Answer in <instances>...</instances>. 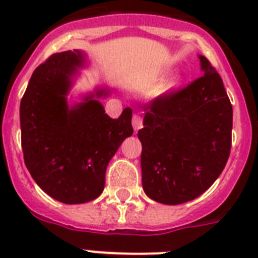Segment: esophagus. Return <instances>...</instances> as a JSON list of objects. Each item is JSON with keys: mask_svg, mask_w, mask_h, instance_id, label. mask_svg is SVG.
<instances>
[{"mask_svg": "<svg viewBox=\"0 0 258 258\" xmlns=\"http://www.w3.org/2000/svg\"><path fill=\"white\" fill-rule=\"evenodd\" d=\"M133 127L135 131H138V130H140L143 127V118L142 115H139V114H134L133 116Z\"/></svg>", "mask_w": 258, "mask_h": 258, "instance_id": "1", "label": "esophagus"}]
</instances>
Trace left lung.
I'll return each instance as SVG.
<instances>
[{
  "label": "left lung",
  "instance_id": "8db88e82",
  "mask_svg": "<svg viewBox=\"0 0 258 258\" xmlns=\"http://www.w3.org/2000/svg\"><path fill=\"white\" fill-rule=\"evenodd\" d=\"M205 75L144 106L142 182L164 205L196 199L220 176L231 152L232 105L222 77L199 56Z\"/></svg>",
  "mask_w": 258,
  "mask_h": 258
}]
</instances>
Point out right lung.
<instances>
[{
	"label": "right lung",
	"instance_id": "1",
	"mask_svg": "<svg viewBox=\"0 0 258 258\" xmlns=\"http://www.w3.org/2000/svg\"><path fill=\"white\" fill-rule=\"evenodd\" d=\"M81 52L53 53L34 71L21 101V140L25 164L39 187L59 202L85 203L101 196L107 164L134 133L133 110L118 119L85 98L69 110L66 94ZM103 90L97 93L101 97Z\"/></svg>",
	"mask_w": 258,
	"mask_h": 258
}]
</instances>
